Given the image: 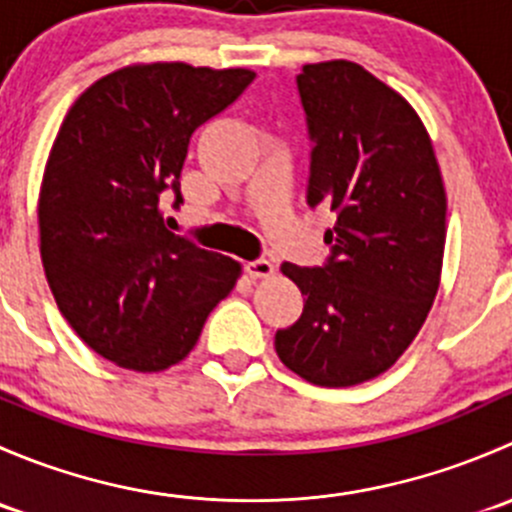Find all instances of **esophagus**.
<instances>
[{
	"instance_id": "34e87169",
	"label": "esophagus",
	"mask_w": 512,
	"mask_h": 512,
	"mask_svg": "<svg viewBox=\"0 0 512 512\" xmlns=\"http://www.w3.org/2000/svg\"><path fill=\"white\" fill-rule=\"evenodd\" d=\"M245 270L252 280H265V277L275 275V265H272L270 260H252V262H247Z\"/></svg>"
}]
</instances>
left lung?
Here are the masks:
<instances>
[{
  "instance_id": "left-lung-1",
  "label": "left lung",
  "mask_w": 512,
  "mask_h": 512,
  "mask_svg": "<svg viewBox=\"0 0 512 512\" xmlns=\"http://www.w3.org/2000/svg\"><path fill=\"white\" fill-rule=\"evenodd\" d=\"M312 141L307 203L337 215L324 267L282 265L302 317L275 334L287 369L317 386L384 374L414 342L441 282L446 188L409 101L354 61L297 76Z\"/></svg>"
}]
</instances>
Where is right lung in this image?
<instances>
[{"instance_id":"1","label":"right lung","mask_w":512,"mask_h":512,"mask_svg":"<svg viewBox=\"0 0 512 512\" xmlns=\"http://www.w3.org/2000/svg\"><path fill=\"white\" fill-rule=\"evenodd\" d=\"M255 79L250 69L133 64L74 101L39 190L46 282L81 342L131 371H163L198 344L242 267L163 225L190 136Z\"/></svg>"}]
</instances>
